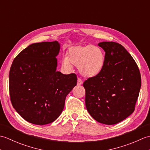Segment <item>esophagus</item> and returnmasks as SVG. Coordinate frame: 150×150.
<instances>
[{"mask_svg": "<svg viewBox=\"0 0 150 150\" xmlns=\"http://www.w3.org/2000/svg\"><path fill=\"white\" fill-rule=\"evenodd\" d=\"M82 83H83V82H82L81 79L80 78H78V79H77V85H81V84H82Z\"/></svg>", "mask_w": 150, "mask_h": 150, "instance_id": "obj_1", "label": "esophagus"}]
</instances>
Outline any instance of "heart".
<instances>
[{
  "mask_svg": "<svg viewBox=\"0 0 150 150\" xmlns=\"http://www.w3.org/2000/svg\"><path fill=\"white\" fill-rule=\"evenodd\" d=\"M106 55L100 47L93 45L76 46L70 48L68 55L62 60L63 68L71 71L73 66L79 67V72L87 78L98 77L103 72Z\"/></svg>",
  "mask_w": 150,
  "mask_h": 150,
  "instance_id": "obj_1",
  "label": "heart"
}]
</instances>
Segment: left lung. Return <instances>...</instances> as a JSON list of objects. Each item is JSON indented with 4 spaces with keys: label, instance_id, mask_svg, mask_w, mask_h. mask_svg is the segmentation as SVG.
Wrapping results in <instances>:
<instances>
[{
    "label": "left lung",
    "instance_id": "obj_1",
    "mask_svg": "<svg viewBox=\"0 0 150 150\" xmlns=\"http://www.w3.org/2000/svg\"><path fill=\"white\" fill-rule=\"evenodd\" d=\"M106 52L103 72L83 83L88 113L98 122L119 123L135 110L141 86L138 66L121 44L103 42L98 44Z\"/></svg>",
    "mask_w": 150,
    "mask_h": 150
}]
</instances>
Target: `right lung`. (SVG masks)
Returning <instances> with one entry per match:
<instances>
[{
	"label": "right lung",
	"mask_w": 150,
	"mask_h": 150,
	"mask_svg": "<svg viewBox=\"0 0 150 150\" xmlns=\"http://www.w3.org/2000/svg\"><path fill=\"white\" fill-rule=\"evenodd\" d=\"M57 41L34 43L14 59L9 71V89L12 106L28 122L44 125L58 118L65 99L77 85L75 73L57 71Z\"/></svg>",
	"instance_id": "1"
}]
</instances>
